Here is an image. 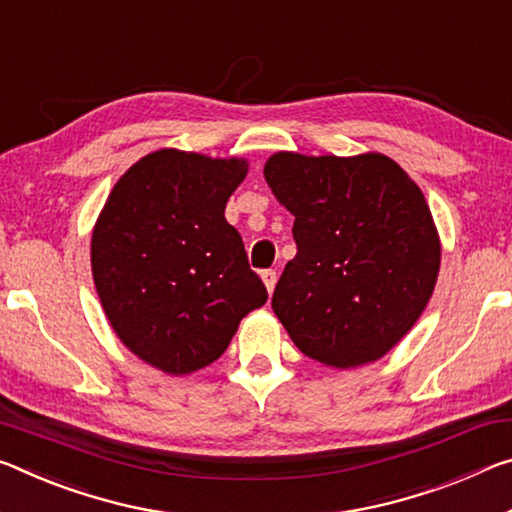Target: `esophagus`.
I'll use <instances>...</instances> for the list:
<instances>
[{
	"label": "esophagus",
	"instance_id": "34e87169",
	"mask_svg": "<svg viewBox=\"0 0 512 512\" xmlns=\"http://www.w3.org/2000/svg\"><path fill=\"white\" fill-rule=\"evenodd\" d=\"M262 280H264L266 289H269V294H273L275 282H278V273H275L273 269H264V271H262Z\"/></svg>",
	"mask_w": 512,
	"mask_h": 512
}]
</instances>
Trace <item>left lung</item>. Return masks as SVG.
<instances>
[{"label": "left lung", "instance_id": "left-lung-1", "mask_svg": "<svg viewBox=\"0 0 512 512\" xmlns=\"http://www.w3.org/2000/svg\"><path fill=\"white\" fill-rule=\"evenodd\" d=\"M264 177L294 214L298 248L275 285V316L307 358L328 367L383 358L415 326L440 271L424 193L376 152H278Z\"/></svg>", "mask_w": 512, "mask_h": 512}]
</instances>
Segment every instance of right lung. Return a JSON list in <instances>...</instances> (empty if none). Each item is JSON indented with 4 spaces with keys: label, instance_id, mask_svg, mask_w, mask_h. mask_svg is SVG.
<instances>
[{
    "label": "right lung",
    "instance_id": "1",
    "mask_svg": "<svg viewBox=\"0 0 512 512\" xmlns=\"http://www.w3.org/2000/svg\"><path fill=\"white\" fill-rule=\"evenodd\" d=\"M243 159L159 150L113 186L91 241L93 280L129 351L173 376L221 358L239 321L266 303L225 202Z\"/></svg>",
    "mask_w": 512,
    "mask_h": 512
}]
</instances>
